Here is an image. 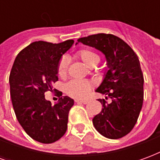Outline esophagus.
Here are the masks:
<instances>
[{"label": "esophagus", "instance_id": "esophagus-1", "mask_svg": "<svg viewBox=\"0 0 160 160\" xmlns=\"http://www.w3.org/2000/svg\"><path fill=\"white\" fill-rule=\"evenodd\" d=\"M75 102L76 103H81V104H87L89 100L88 99H75Z\"/></svg>", "mask_w": 160, "mask_h": 160}]
</instances>
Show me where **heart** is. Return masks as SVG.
Here are the masks:
<instances>
[{
  "mask_svg": "<svg viewBox=\"0 0 160 160\" xmlns=\"http://www.w3.org/2000/svg\"><path fill=\"white\" fill-rule=\"evenodd\" d=\"M76 55L87 66L90 68L96 66L100 61L98 55L89 49H81L77 52ZM68 67V59L64 56L61 59L57 68L59 76L63 77L66 75ZM92 87V83L89 80H71L65 86V92L71 97L83 98L90 92Z\"/></svg>",
  "mask_w": 160,
  "mask_h": 160,
  "instance_id": "heart-1",
  "label": "heart"
}]
</instances>
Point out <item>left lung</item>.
I'll use <instances>...</instances> for the list:
<instances>
[{
    "instance_id": "8db88e82",
    "label": "left lung",
    "mask_w": 160,
    "mask_h": 160,
    "mask_svg": "<svg viewBox=\"0 0 160 160\" xmlns=\"http://www.w3.org/2000/svg\"><path fill=\"white\" fill-rule=\"evenodd\" d=\"M81 42L103 53L108 69L96 89L111 102L99 99L102 111L92 118L96 130L109 139H119L136 123L143 104L144 78L137 55L127 42L112 34L98 33L81 38Z\"/></svg>"
}]
</instances>
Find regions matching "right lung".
<instances>
[{
	"instance_id": "add662e5",
	"label": "right lung",
	"mask_w": 160,
	"mask_h": 160,
	"mask_svg": "<svg viewBox=\"0 0 160 160\" xmlns=\"http://www.w3.org/2000/svg\"><path fill=\"white\" fill-rule=\"evenodd\" d=\"M73 42H33L18 54L12 65L9 83L16 118L26 134L41 143L58 141L67 131L73 99L64 96L52 105L44 92L52 91V83L58 80L62 56Z\"/></svg>"
}]
</instances>
